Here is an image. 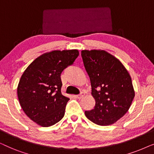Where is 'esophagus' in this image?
Masks as SVG:
<instances>
[{"mask_svg":"<svg viewBox=\"0 0 154 154\" xmlns=\"http://www.w3.org/2000/svg\"><path fill=\"white\" fill-rule=\"evenodd\" d=\"M84 95H85V93H84L83 92H81V93H80L79 94H77L76 97H77L78 99H81Z\"/></svg>","mask_w":154,"mask_h":154,"instance_id":"1","label":"esophagus"}]
</instances>
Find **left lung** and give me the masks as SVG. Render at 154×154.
I'll list each match as a JSON object with an SVG mask.
<instances>
[{
    "mask_svg": "<svg viewBox=\"0 0 154 154\" xmlns=\"http://www.w3.org/2000/svg\"><path fill=\"white\" fill-rule=\"evenodd\" d=\"M81 56L95 100L94 109L85 114L97 125H111L125 114L133 100L131 77L117 58L104 50H82Z\"/></svg>",
    "mask_w": 154,
    "mask_h": 154,
    "instance_id": "8db88e82",
    "label": "left lung"
}]
</instances>
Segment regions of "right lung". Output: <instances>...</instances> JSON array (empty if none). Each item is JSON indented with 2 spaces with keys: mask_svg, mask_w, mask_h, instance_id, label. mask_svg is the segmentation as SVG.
Wrapping results in <instances>:
<instances>
[{
  "mask_svg": "<svg viewBox=\"0 0 154 154\" xmlns=\"http://www.w3.org/2000/svg\"><path fill=\"white\" fill-rule=\"evenodd\" d=\"M79 55L77 50L48 52L35 59L23 73L17 87L19 102L27 116L38 125L49 127L64 117L69 98L61 92V73Z\"/></svg>",
  "mask_w": 154,
  "mask_h": 154,
  "instance_id": "add662e5",
  "label": "right lung"
}]
</instances>
